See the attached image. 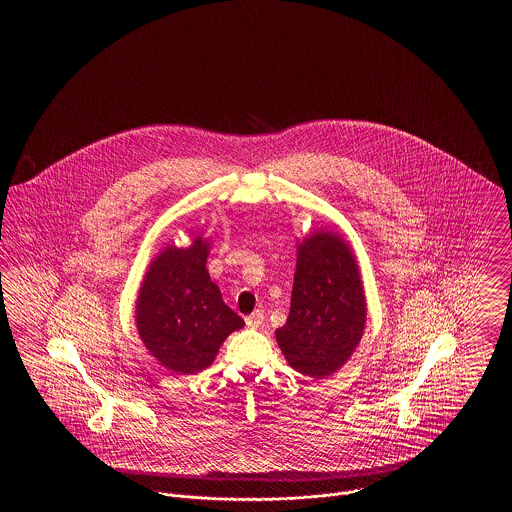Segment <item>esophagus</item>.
Segmentation results:
<instances>
[{
    "mask_svg": "<svg viewBox=\"0 0 512 512\" xmlns=\"http://www.w3.org/2000/svg\"><path fill=\"white\" fill-rule=\"evenodd\" d=\"M263 322H265V313L263 311H255V313H251L249 317L245 318L247 328H259Z\"/></svg>",
    "mask_w": 512,
    "mask_h": 512,
    "instance_id": "34e87169",
    "label": "esophagus"
}]
</instances>
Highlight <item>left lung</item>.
Returning <instances> with one entry per match:
<instances>
[{"mask_svg": "<svg viewBox=\"0 0 512 512\" xmlns=\"http://www.w3.org/2000/svg\"><path fill=\"white\" fill-rule=\"evenodd\" d=\"M366 299L353 249L334 232L315 230L297 247L292 307L276 341L297 372L326 378L363 338Z\"/></svg>", "mask_w": 512, "mask_h": 512, "instance_id": "left-lung-1", "label": "left lung"}]
</instances>
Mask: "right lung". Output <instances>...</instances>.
<instances>
[{"label": "right lung", "instance_id": "add662e5", "mask_svg": "<svg viewBox=\"0 0 512 512\" xmlns=\"http://www.w3.org/2000/svg\"><path fill=\"white\" fill-rule=\"evenodd\" d=\"M209 242L165 247L147 268L136 301V328L159 365L194 374L211 365L222 341L244 328L211 280L205 263Z\"/></svg>", "mask_w": 512, "mask_h": 512}]
</instances>
